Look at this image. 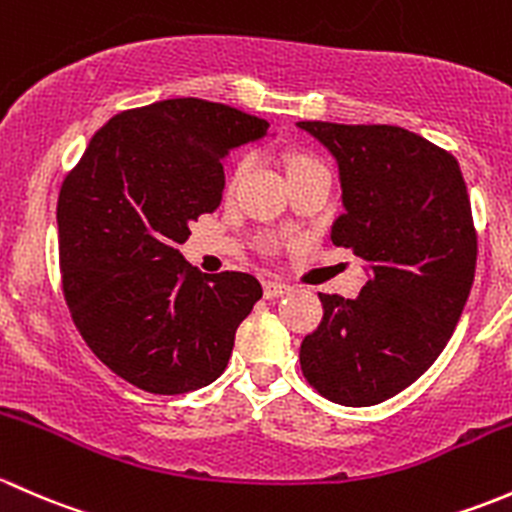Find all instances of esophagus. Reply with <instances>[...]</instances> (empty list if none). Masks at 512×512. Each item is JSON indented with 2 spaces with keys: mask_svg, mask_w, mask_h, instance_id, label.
I'll return each mask as SVG.
<instances>
[{
  "mask_svg": "<svg viewBox=\"0 0 512 512\" xmlns=\"http://www.w3.org/2000/svg\"><path fill=\"white\" fill-rule=\"evenodd\" d=\"M288 291H291V286H288V283L263 281V295H266V298H278V295H286Z\"/></svg>",
  "mask_w": 512,
  "mask_h": 512,
  "instance_id": "1",
  "label": "esophagus"
}]
</instances>
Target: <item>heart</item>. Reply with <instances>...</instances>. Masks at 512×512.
<instances>
[{
    "mask_svg": "<svg viewBox=\"0 0 512 512\" xmlns=\"http://www.w3.org/2000/svg\"><path fill=\"white\" fill-rule=\"evenodd\" d=\"M315 165H320V162L315 160V157L291 155V157H288V175H293V172H300V170H308V167H315ZM246 167H249V160H241L239 165H236L234 175H231V184H236L241 177H244Z\"/></svg>",
    "mask_w": 512,
    "mask_h": 512,
    "instance_id": "1",
    "label": "heart"
}]
</instances>
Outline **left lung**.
Returning a JSON list of instances; mask_svg holds the SVG:
<instances>
[{"mask_svg": "<svg viewBox=\"0 0 512 512\" xmlns=\"http://www.w3.org/2000/svg\"><path fill=\"white\" fill-rule=\"evenodd\" d=\"M298 128L335 157L345 212L330 236L370 276L357 298L320 293L300 367L323 397L372 407L429 370L461 318L478 254L466 182L456 157L404 128Z\"/></svg>", "mask_w": 512, "mask_h": 512, "instance_id": "8db88e82", "label": "left lung"}]
</instances>
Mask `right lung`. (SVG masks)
<instances>
[{"label": "right lung", "instance_id": "1", "mask_svg": "<svg viewBox=\"0 0 512 512\" xmlns=\"http://www.w3.org/2000/svg\"><path fill=\"white\" fill-rule=\"evenodd\" d=\"M266 135V120L229 105L160 100L110 118L63 179V295L93 355L125 382L184 394L229 365L261 283L202 276L179 244L221 204L224 157Z\"/></svg>", "mask_w": 512, "mask_h": 512}]
</instances>
